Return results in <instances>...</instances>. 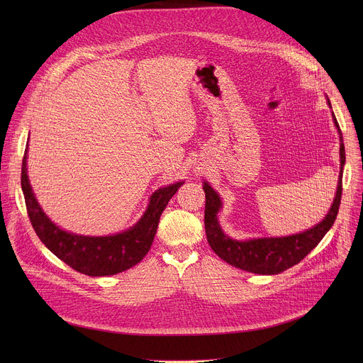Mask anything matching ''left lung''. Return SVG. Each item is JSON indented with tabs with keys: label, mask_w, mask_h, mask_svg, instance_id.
I'll use <instances>...</instances> for the list:
<instances>
[{
	"label": "left lung",
	"mask_w": 363,
	"mask_h": 363,
	"mask_svg": "<svg viewBox=\"0 0 363 363\" xmlns=\"http://www.w3.org/2000/svg\"><path fill=\"white\" fill-rule=\"evenodd\" d=\"M330 106V100L328 99ZM332 108V106H330ZM335 126L337 128L340 138V174L337 181V191L333 203L328 216L315 227L303 233L287 235V237H270V238H252L247 241L233 240L224 234L220 227L217 214L221 210V199L218 194L203 182L202 188L205 192V233L208 244L214 252L223 258L228 264L254 273V274H279L294 264L300 263L303 258L312 251L325 234L332 228L342 198V175L345 167V145L342 138V130L333 115Z\"/></svg>",
	"instance_id": "1"
}]
</instances>
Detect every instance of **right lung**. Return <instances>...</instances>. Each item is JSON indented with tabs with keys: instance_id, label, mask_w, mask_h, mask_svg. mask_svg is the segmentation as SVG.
<instances>
[{
	"instance_id": "obj_1",
	"label": "right lung",
	"mask_w": 363,
	"mask_h": 363,
	"mask_svg": "<svg viewBox=\"0 0 363 363\" xmlns=\"http://www.w3.org/2000/svg\"><path fill=\"white\" fill-rule=\"evenodd\" d=\"M184 182L160 188L150 195L142 218L129 230L106 237L67 233L44 214L27 175V149L21 167V188L31 225L41 242L73 270L91 276H113L136 266L150 250L161 214Z\"/></svg>"
}]
</instances>
